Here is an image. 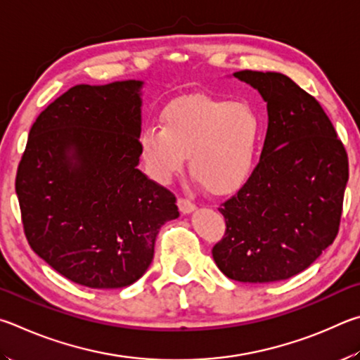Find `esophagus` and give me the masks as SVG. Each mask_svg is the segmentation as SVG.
<instances>
[{
	"label": "esophagus",
	"mask_w": 360,
	"mask_h": 360,
	"mask_svg": "<svg viewBox=\"0 0 360 360\" xmlns=\"http://www.w3.org/2000/svg\"><path fill=\"white\" fill-rule=\"evenodd\" d=\"M176 205H179V209L181 213H184V215H188V213H193L194 210H196V205H194V202L190 199L180 198L179 200H176Z\"/></svg>",
	"instance_id": "34e87169"
}]
</instances>
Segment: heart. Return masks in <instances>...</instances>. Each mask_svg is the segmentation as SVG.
<instances>
[{"label": "heart", "instance_id": "1", "mask_svg": "<svg viewBox=\"0 0 360 360\" xmlns=\"http://www.w3.org/2000/svg\"><path fill=\"white\" fill-rule=\"evenodd\" d=\"M164 126H147L141 136L150 175L169 184L190 156L194 179L215 194L237 191L256 166L261 118L247 103L188 96L170 104Z\"/></svg>", "mask_w": 360, "mask_h": 360}]
</instances>
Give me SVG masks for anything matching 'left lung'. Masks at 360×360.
<instances>
[{
  "label": "left lung",
  "instance_id": "obj_1",
  "mask_svg": "<svg viewBox=\"0 0 360 360\" xmlns=\"http://www.w3.org/2000/svg\"><path fill=\"white\" fill-rule=\"evenodd\" d=\"M232 77L266 101L267 134L248 181L218 209L226 234L212 255L231 280H288L335 240L348 155L323 107L288 75L238 71Z\"/></svg>",
  "mask_w": 360,
  "mask_h": 360
}]
</instances>
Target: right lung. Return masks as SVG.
<instances>
[{
    "label": "right lung",
    "mask_w": 360,
    "mask_h": 360,
    "mask_svg": "<svg viewBox=\"0 0 360 360\" xmlns=\"http://www.w3.org/2000/svg\"><path fill=\"white\" fill-rule=\"evenodd\" d=\"M142 80L75 85L30 129L15 193L30 247L82 286L124 288L147 272L175 196L141 170Z\"/></svg>",
    "instance_id": "1"
}]
</instances>
